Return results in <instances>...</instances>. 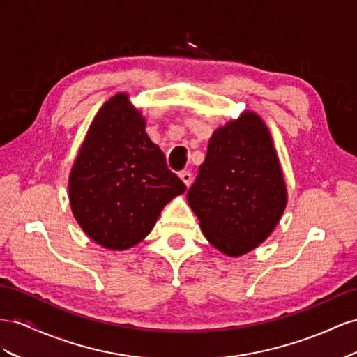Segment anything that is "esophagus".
Instances as JSON below:
<instances>
[{
    "label": "esophagus",
    "mask_w": 357,
    "mask_h": 357,
    "mask_svg": "<svg viewBox=\"0 0 357 357\" xmlns=\"http://www.w3.org/2000/svg\"><path fill=\"white\" fill-rule=\"evenodd\" d=\"M179 178L182 179V182H184V184H185L187 187H190V185H191V181H192V175H191V173H190L188 170H184V172H181V173H179Z\"/></svg>",
    "instance_id": "1"
}]
</instances>
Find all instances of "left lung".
<instances>
[{"mask_svg":"<svg viewBox=\"0 0 357 357\" xmlns=\"http://www.w3.org/2000/svg\"><path fill=\"white\" fill-rule=\"evenodd\" d=\"M203 235L229 257L266 241L287 206V185L266 122L243 110L213 131L187 192Z\"/></svg>","mask_w":357,"mask_h":357,"instance_id":"left-lung-1","label":"left lung"}]
</instances>
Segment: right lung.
<instances>
[{"label": "right lung", "instance_id": "obj_1", "mask_svg": "<svg viewBox=\"0 0 357 357\" xmlns=\"http://www.w3.org/2000/svg\"><path fill=\"white\" fill-rule=\"evenodd\" d=\"M146 118L127 93L100 107L68 176L71 212L86 235L110 251L133 248L167 203L187 190L146 135Z\"/></svg>", "mask_w": 357, "mask_h": 357}]
</instances>
